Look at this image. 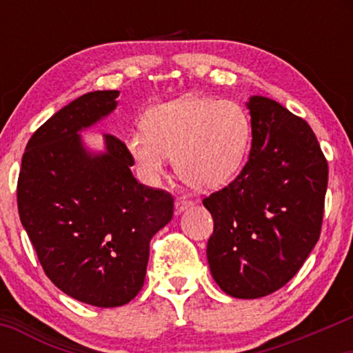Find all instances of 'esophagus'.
Masks as SVG:
<instances>
[{
  "label": "esophagus",
  "instance_id": "1",
  "mask_svg": "<svg viewBox=\"0 0 353 353\" xmlns=\"http://www.w3.org/2000/svg\"><path fill=\"white\" fill-rule=\"evenodd\" d=\"M192 207V202L190 199H186V197H178L175 201V210L176 214H181V212H185Z\"/></svg>",
  "mask_w": 353,
  "mask_h": 353
}]
</instances>
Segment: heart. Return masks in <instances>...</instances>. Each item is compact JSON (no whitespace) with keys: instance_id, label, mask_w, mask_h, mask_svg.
I'll use <instances>...</instances> for the list:
<instances>
[{"instance_id":"b5f03b06","label":"heart","mask_w":353,"mask_h":353,"mask_svg":"<svg viewBox=\"0 0 353 353\" xmlns=\"http://www.w3.org/2000/svg\"><path fill=\"white\" fill-rule=\"evenodd\" d=\"M252 144V122L243 105L186 94L154 108L146 130L127 139L138 175L148 185L161 180L168 159L178 175L197 191L228 185L243 170Z\"/></svg>"}]
</instances>
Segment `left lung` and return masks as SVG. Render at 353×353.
<instances>
[{"label": "left lung", "instance_id": "left-lung-1", "mask_svg": "<svg viewBox=\"0 0 353 353\" xmlns=\"http://www.w3.org/2000/svg\"><path fill=\"white\" fill-rule=\"evenodd\" d=\"M252 148L243 170L202 201L214 219L207 260L236 299L283 288L320 238L327 162L310 125L276 101L250 96Z\"/></svg>", "mask_w": 353, "mask_h": 353}]
</instances>
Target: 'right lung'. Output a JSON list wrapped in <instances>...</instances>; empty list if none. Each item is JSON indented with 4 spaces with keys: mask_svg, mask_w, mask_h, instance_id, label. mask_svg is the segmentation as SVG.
Listing matches in <instances>:
<instances>
[{
    "mask_svg": "<svg viewBox=\"0 0 353 353\" xmlns=\"http://www.w3.org/2000/svg\"><path fill=\"white\" fill-rule=\"evenodd\" d=\"M117 90L86 93L28 139L17 181L22 226L46 276L77 301L120 307L141 291L149 243L173 216V197L137 181L125 143L104 134V151L80 132L117 108Z\"/></svg>",
    "mask_w": 353,
    "mask_h": 353,
    "instance_id": "obj_1",
    "label": "right lung"
}]
</instances>
